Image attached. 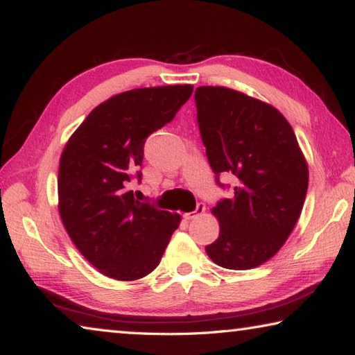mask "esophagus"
<instances>
[{
  "instance_id": "1",
  "label": "esophagus",
  "mask_w": 355,
  "mask_h": 355,
  "mask_svg": "<svg viewBox=\"0 0 355 355\" xmlns=\"http://www.w3.org/2000/svg\"><path fill=\"white\" fill-rule=\"evenodd\" d=\"M203 213H205V203L199 202V203H197V207H196L194 211H191V213H186V214H184V219H188V220H191V219H196V218H199V216H200V214H203Z\"/></svg>"
}]
</instances>
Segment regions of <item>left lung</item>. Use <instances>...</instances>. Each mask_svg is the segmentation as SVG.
I'll return each instance as SVG.
<instances>
[{"label": "left lung", "mask_w": 355, "mask_h": 355, "mask_svg": "<svg viewBox=\"0 0 355 355\" xmlns=\"http://www.w3.org/2000/svg\"><path fill=\"white\" fill-rule=\"evenodd\" d=\"M197 123L208 163L235 175L230 199L211 211L219 238L205 248L227 269H252L277 254L293 232L309 188V167L296 135L274 106L220 86L196 89ZM228 188V186H227Z\"/></svg>", "instance_id": "left-lung-1"}]
</instances>
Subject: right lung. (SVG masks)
I'll return each instance as SVG.
<instances>
[{"label":"right lung","mask_w":355,"mask_h":355,"mask_svg":"<svg viewBox=\"0 0 355 355\" xmlns=\"http://www.w3.org/2000/svg\"><path fill=\"white\" fill-rule=\"evenodd\" d=\"M191 84L114 95L89 114L59 163V214L76 249L101 274L137 280L158 266L180 214L135 199L144 142L189 100Z\"/></svg>","instance_id":"1"}]
</instances>
